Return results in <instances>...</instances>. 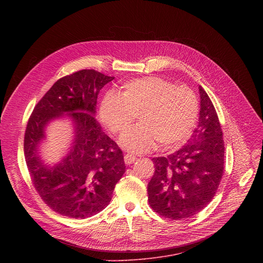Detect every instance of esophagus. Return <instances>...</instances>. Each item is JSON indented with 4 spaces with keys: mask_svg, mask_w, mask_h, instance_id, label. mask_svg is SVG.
<instances>
[{
    "mask_svg": "<svg viewBox=\"0 0 263 263\" xmlns=\"http://www.w3.org/2000/svg\"><path fill=\"white\" fill-rule=\"evenodd\" d=\"M136 159H137V158H136V156H135L134 154L127 153V154L125 155V163H126V164H131V163H133Z\"/></svg>",
    "mask_w": 263,
    "mask_h": 263,
    "instance_id": "34e87169",
    "label": "esophagus"
}]
</instances>
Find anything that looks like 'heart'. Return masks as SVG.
<instances>
[{
  "instance_id": "1",
  "label": "heart",
  "mask_w": 263,
  "mask_h": 263,
  "mask_svg": "<svg viewBox=\"0 0 263 263\" xmlns=\"http://www.w3.org/2000/svg\"><path fill=\"white\" fill-rule=\"evenodd\" d=\"M138 114L141 123L121 137L135 152H145L159 141L164 147L183 144L192 135L199 116V101L193 89L160 77L134 79L122 92L107 91L100 105V118L112 133L121 134Z\"/></svg>"
}]
</instances>
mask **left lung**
<instances>
[{
	"instance_id": "obj_1",
	"label": "left lung",
	"mask_w": 263,
	"mask_h": 263,
	"mask_svg": "<svg viewBox=\"0 0 263 263\" xmlns=\"http://www.w3.org/2000/svg\"><path fill=\"white\" fill-rule=\"evenodd\" d=\"M198 127L167 157L153 158L155 172L147 184L151 208L163 217L189 218L213 199L223 173L224 146L215 108L202 86Z\"/></svg>"
}]
</instances>
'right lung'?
<instances>
[{
    "label": "right lung",
    "mask_w": 263,
    "mask_h": 263,
    "mask_svg": "<svg viewBox=\"0 0 263 263\" xmlns=\"http://www.w3.org/2000/svg\"><path fill=\"white\" fill-rule=\"evenodd\" d=\"M114 79L95 69L62 77L36 104L28 121L24 148L32 183L43 201L61 215L86 218L105 209L126 171L122 149L95 118L98 95ZM64 113L74 122L75 136L69 154L49 168L39 158L38 146L47 123Z\"/></svg>",
    "instance_id": "1"
}]
</instances>
